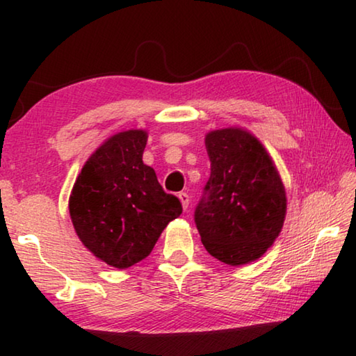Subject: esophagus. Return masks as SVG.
Returning <instances> with one entry per match:
<instances>
[{
  "label": "esophagus",
  "mask_w": 356,
  "mask_h": 356,
  "mask_svg": "<svg viewBox=\"0 0 356 356\" xmlns=\"http://www.w3.org/2000/svg\"><path fill=\"white\" fill-rule=\"evenodd\" d=\"M179 200H180V202H182V207H184V210H188V204H190V196H188V193H185V191L179 193Z\"/></svg>",
  "instance_id": "esophagus-1"
}]
</instances>
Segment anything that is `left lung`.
Returning <instances> with one entry per match:
<instances>
[{"label": "left lung", "mask_w": 356, "mask_h": 356, "mask_svg": "<svg viewBox=\"0 0 356 356\" xmlns=\"http://www.w3.org/2000/svg\"><path fill=\"white\" fill-rule=\"evenodd\" d=\"M210 177L195 222L210 256L227 265L256 261L280 236L286 190L272 156L254 135L231 127L209 131Z\"/></svg>", "instance_id": "obj_1"}]
</instances>
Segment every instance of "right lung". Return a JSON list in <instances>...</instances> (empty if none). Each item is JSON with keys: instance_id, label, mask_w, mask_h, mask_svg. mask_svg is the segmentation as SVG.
Wrapping results in <instances>:
<instances>
[{"instance_id": "obj_1", "label": "right lung", "mask_w": 356, "mask_h": 356, "mask_svg": "<svg viewBox=\"0 0 356 356\" xmlns=\"http://www.w3.org/2000/svg\"><path fill=\"white\" fill-rule=\"evenodd\" d=\"M147 131L113 135L84 163L69 200L76 236L100 261L129 268L146 259L182 204L143 163Z\"/></svg>"}]
</instances>
